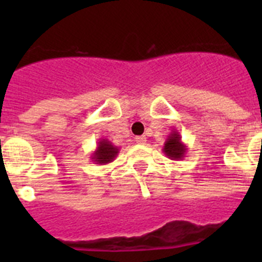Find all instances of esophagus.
<instances>
[{
  "instance_id": "1",
  "label": "esophagus",
  "mask_w": 262,
  "mask_h": 262,
  "mask_svg": "<svg viewBox=\"0 0 262 262\" xmlns=\"http://www.w3.org/2000/svg\"><path fill=\"white\" fill-rule=\"evenodd\" d=\"M135 142L138 143V144H144V143L147 142V138H145V136H136Z\"/></svg>"
}]
</instances>
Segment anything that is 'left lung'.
<instances>
[{
  "label": "left lung",
  "mask_w": 262,
  "mask_h": 262,
  "mask_svg": "<svg viewBox=\"0 0 262 262\" xmlns=\"http://www.w3.org/2000/svg\"><path fill=\"white\" fill-rule=\"evenodd\" d=\"M163 152L168 159L174 160V161L184 159L185 155L187 154V147L181 140V135L178 131H172L169 134L164 143Z\"/></svg>",
  "instance_id": "8db88e82"
}]
</instances>
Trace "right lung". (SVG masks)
<instances>
[{"instance_id":"obj_1","label":"right lung","mask_w":262,"mask_h":262,"mask_svg":"<svg viewBox=\"0 0 262 262\" xmlns=\"http://www.w3.org/2000/svg\"><path fill=\"white\" fill-rule=\"evenodd\" d=\"M118 154H119V148L108 142L107 139H99L98 143H97L96 151L92 154L90 160L98 165H106L108 163H113Z\"/></svg>"}]
</instances>
